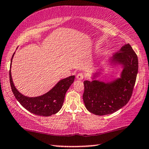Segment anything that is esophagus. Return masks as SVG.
<instances>
[{"label":"esophagus","instance_id":"esophagus-1","mask_svg":"<svg viewBox=\"0 0 149 149\" xmlns=\"http://www.w3.org/2000/svg\"><path fill=\"white\" fill-rule=\"evenodd\" d=\"M84 75L82 73H79L78 74L76 75V79H78V80H82L84 79Z\"/></svg>","mask_w":149,"mask_h":149}]
</instances>
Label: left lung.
I'll return each mask as SVG.
<instances>
[{
    "mask_svg": "<svg viewBox=\"0 0 149 149\" xmlns=\"http://www.w3.org/2000/svg\"><path fill=\"white\" fill-rule=\"evenodd\" d=\"M107 66L123 68L120 77L107 82L97 80ZM138 69L136 54L129 44H124L97 69L92 75V81H84L83 100L86 109L92 114L104 116L112 114L125 106L131 97Z\"/></svg>",
    "mask_w": 149,
    "mask_h": 149,
    "instance_id": "left-lung-1",
    "label": "left lung"
}]
</instances>
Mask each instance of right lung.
<instances>
[{
    "label": "right lung",
    "mask_w": 149,
    "mask_h": 149,
    "mask_svg": "<svg viewBox=\"0 0 149 149\" xmlns=\"http://www.w3.org/2000/svg\"><path fill=\"white\" fill-rule=\"evenodd\" d=\"M15 53V52L13 53L11 59L9 75L11 89L17 101L26 110L35 115L49 116L56 114L63 106L65 94L70 86L74 83L75 75H71L59 80L54 87L41 96L37 97L25 96L18 91L13 81L10 71Z\"/></svg>",
    "instance_id": "right-lung-1"
}]
</instances>
